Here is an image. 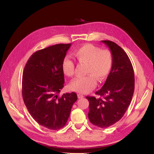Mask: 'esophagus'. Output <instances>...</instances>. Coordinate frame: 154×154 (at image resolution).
Wrapping results in <instances>:
<instances>
[{"label": "esophagus", "instance_id": "esophagus-1", "mask_svg": "<svg viewBox=\"0 0 154 154\" xmlns=\"http://www.w3.org/2000/svg\"><path fill=\"white\" fill-rule=\"evenodd\" d=\"M78 98H83V97H84V96L82 95V94H78Z\"/></svg>", "mask_w": 154, "mask_h": 154}]
</instances>
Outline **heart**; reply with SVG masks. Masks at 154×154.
Masks as SVG:
<instances>
[{
    "mask_svg": "<svg viewBox=\"0 0 154 154\" xmlns=\"http://www.w3.org/2000/svg\"><path fill=\"white\" fill-rule=\"evenodd\" d=\"M74 54L80 63L87 64L86 74L84 77L76 78L73 80L70 87L76 92L87 93L94 88L97 81L104 80L112 67V54L109 50H101L92 44H86L78 48ZM63 73L67 76H72L75 71V64L69 57L64 58L62 62Z\"/></svg>",
    "mask_w": 154,
    "mask_h": 154,
    "instance_id": "1",
    "label": "heart"
}]
</instances>
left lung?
<instances>
[{
	"label": "left lung",
	"mask_w": 154,
	"mask_h": 154,
	"mask_svg": "<svg viewBox=\"0 0 154 154\" xmlns=\"http://www.w3.org/2000/svg\"><path fill=\"white\" fill-rule=\"evenodd\" d=\"M110 50L113 64L103 86L96 92L100 97L87 96L89 101L88 117L91 123L107 128L122 118L134 92V72L125 51L113 42L101 40Z\"/></svg>",
	"instance_id": "1"
}]
</instances>
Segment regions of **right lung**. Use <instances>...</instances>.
<instances>
[{
    "label": "right lung",
    "instance_id": "1",
    "mask_svg": "<svg viewBox=\"0 0 154 154\" xmlns=\"http://www.w3.org/2000/svg\"><path fill=\"white\" fill-rule=\"evenodd\" d=\"M71 44H60L36 51L27 62L22 76V97L36 122L50 130L66 125L75 92L58 94L65 82L62 62Z\"/></svg>",
    "mask_w": 154,
    "mask_h": 154
}]
</instances>
